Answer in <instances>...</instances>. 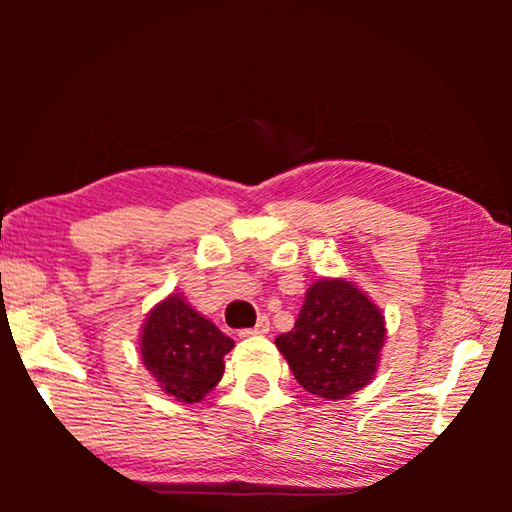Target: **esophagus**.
Listing matches in <instances>:
<instances>
[{
  "instance_id": "esophagus-1",
  "label": "esophagus",
  "mask_w": 512,
  "mask_h": 512,
  "mask_svg": "<svg viewBox=\"0 0 512 512\" xmlns=\"http://www.w3.org/2000/svg\"><path fill=\"white\" fill-rule=\"evenodd\" d=\"M268 329H271V323H268V318L262 316L255 323V327H248V329H241L239 336H257V334H268Z\"/></svg>"
}]
</instances>
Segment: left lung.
<instances>
[{
  "mask_svg": "<svg viewBox=\"0 0 512 512\" xmlns=\"http://www.w3.org/2000/svg\"><path fill=\"white\" fill-rule=\"evenodd\" d=\"M384 339V316L366 293L348 280H318L296 325L275 345L305 391L343 400L375 375Z\"/></svg>",
  "mask_w": 512,
  "mask_h": 512,
  "instance_id": "1",
  "label": "left lung"
}]
</instances>
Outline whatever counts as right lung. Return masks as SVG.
Listing matches in <instances>:
<instances>
[{"label":"right lung","instance_id":"1","mask_svg":"<svg viewBox=\"0 0 512 512\" xmlns=\"http://www.w3.org/2000/svg\"><path fill=\"white\" fill-rule=\"evenodd\" d=\"M235 348L212 320L171 293L155 307L142 327L140 354L164 393L178 402L194 404L219 384L223 357Z\"/></svg>","mask_w":512,"mask_h":512}]
</instances>
